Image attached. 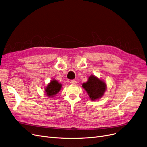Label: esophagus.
<instances>
[{"label": "esophagus", "instance_id": "1", "mask_svg": "<svg viewBox=\"0 0 147 147\" xmlns=\"http://www.w3.org/2000/svg\"><path fill=\"white\" fill-rule=\"evenodd\" d=\"M70 83H71V84H73V85H76V80H71L70 81Z\"/></svg>", "mask_w": 147, "mask_h": 147}]
</instances>
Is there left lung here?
<instances>
[{
  "mask_svg": "<svg viewBox=\"0 0 147 147\" xmlns=\"http://www.w3.org/2000/svg\"><path fill=\"white\" fill-rule=\"evenodd\" d=\"M82 86L85 89L89 98L92 101L101 98L103 96L107 88L106 83L94 75L89 76L88 81L84 83Z\"/></svg>",
  "mask_w": 147,
  "mask_h": 147,
  "instance_id": "8db88e82",
  "label": "left lung"
}]
</instances>
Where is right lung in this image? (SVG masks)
Returning <instances> with one entry per match:
<instances>
[{
  "instance_id": "right-lung-1",
  "label": "right lung",
  "mask_w": 147,
  "mask_h": 147,
  "mask_svg": "<svg viewBox=\"0 0 147 147\" xmlns=\"http://www.w3.org/2000/svg\"><path fill=\"white\" fill-rule=\"evenodd\" d=\"M62 88V84L55 79L51 80L45 88L46 95L49 97H53L58 94Z\"/></svg>"
}]
</instances>
